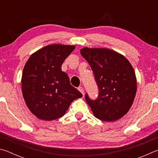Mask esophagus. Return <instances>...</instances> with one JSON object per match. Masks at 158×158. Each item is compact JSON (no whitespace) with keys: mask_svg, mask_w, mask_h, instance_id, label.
I'll return each mask as SVG.
<instances>
[{"mask_svg":"<svg viewBox=\"0 0 158 158\" xmlns=\"http://www.w3.org/2000/svg\"><path fill=\"white\" fill-rule=\"evenodd\" d=\"M78 90H79L80 92H81V93H82L83 95H84V88L81 87V86H79V87L78 88Z\"/></svg>","mask_w":158,"mask_h":158,"instance_id":"1","label":"esophagus"}]
</instances>
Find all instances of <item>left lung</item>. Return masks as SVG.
Listing matches in <instances>:
<instances>
[{"label": "left lung", "instance_id": "1", "mask_svg": "<svg viewBox=\"0 0 158 158\" xmlns=\"http://www.w3.org/2000/svg\"><path fill=\"white\" fill-rule=\"evenodd\" d=\"M91 68L98 87V96L85 99L97 118L114 121L127 113L135 100L137 81L132 66L126 58L109 49H81Z\"/></svg>", "mask_w": 158, "mask_h": 158}]
</instances>
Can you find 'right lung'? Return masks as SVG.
I'll return each instance as SVG.
<instances>
[{
	"mask_svg": "<svg viewBox=\"0 0 158 158\" xmlns=\"http://www.w3.org/2000/svg\"><path fill=\"white\" fill-rule=\"evenodd\" d=\"M75 47L50 44L32 54L24 66L21 89L26 105L40 119L62 117L82 94L73 87L61 66Z\"/></svg>",
	"mask_w": 158,
	"mask_h": 158,
	"instance_id": "1",
	"label": "right lung"
}]
</instances>
